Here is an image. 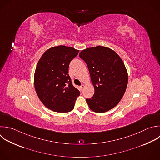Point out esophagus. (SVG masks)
I'll list each match as a JSON object with an SVG mask.
<instances>
[{"mask_svg":"<svg viewBox=\"0 0 160 160\" xmlns=\"http://www.w3.org/2000/svg\"><path fill=\"white\" fill-rule=\"evenodd\" d=\"M80 88H81V89H84V84H81V85L80 86Z\"/></svg>","mask_w":160,"mask_h":160,"instance_id":"1","label":"esophagus"}]
</instances>
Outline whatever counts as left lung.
Here are the masks:
<instances>
[{"instance_id": "obj_1", "label": "left lung", "mask_w": 160, "mask_h": 160, "mask_svg": "<svg viewBox=\"0 0 160 160\" xmlns=\"http://www.w3.org/2000/svg\"><path fill=\"white\" fill-rule=\"evenodd\" d=\"M79 57L86 63L94 94L86 102L96 112H104L115 107L122 98L128 84L127 70L121 58L104 46L82 50Z\"/></svg>"}]
</instances>
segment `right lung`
I'll return each mask as SVG.
<instances>
[{
    "label": "right lung",
    "instance_id": "right-lung-1",
    "mask_svg": "<svg viewBox=\"0 0 160 160\" xmlns=\"http://www.w3.org/2000/svg\"><path fill=\"white\" fill-rule=\"evenodd\" d=\"M78 53L73 48L58 46L48 49L39 60L34 73L35 89L41 102L53 111H72L80 95L68 74L69 63Z\"/></svg>",
    "mask_w": 160,
    "mask_h": 160
}]
</instances>
